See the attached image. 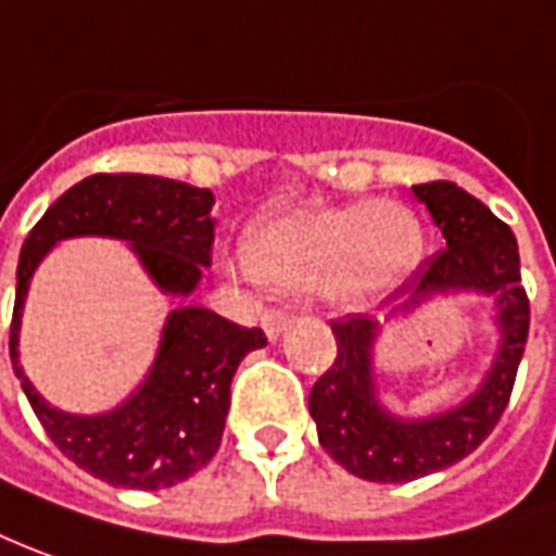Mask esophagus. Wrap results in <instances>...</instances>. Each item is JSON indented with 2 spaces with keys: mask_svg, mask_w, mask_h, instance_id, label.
I'll return each mask as SVG.
<instances>
[{
  "mask_svg": "<svg viewBox=\"0 0 556 556\" xmlns=\"http://www.w3.org/2000/svg\"><path fill=\"white\" fill-rule=\"evenodd\" d=\"M291 325L289 313H282V309H265V316H262V328L270 340H277L279 333L286 331Z\"/></svg>",
  "mask_w": 556,
  "mask_h": 556,
  "instance_id": "obj_1",
  "label": "esophagus"
}]
</instances>
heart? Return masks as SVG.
Returning a JSON list of instances; mask_svg holds the SVG:
<instances>
[{"label":"heart","mask_w":556,"mask_h":556,"mask_svg":"<svg viewBox=\"0 0 556 556\" xmlns=\"http://www.w3.org/2000/svg\"><path fill=\"white\" fill-rule=\"evenodd\" d=\"M421 255L425 228L409 207L358 201L255 223L247 250L235 252L228 267L291 289L316 286L333 304L358 306L403 286Z\"/></svg>","instance_id":"heart-1"}]
</instances>
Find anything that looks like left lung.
<instances>
[{
	"label": "left lung",
	"mask_w": 556,
	"mask_h": 556,
	"mask_svg": "<svg viewBox=\"0 0 556 556\" xmlns=\"http://www.w3.org/2000/svg\"><path fill=\"white\" fill-rule=\"evenodd\" d=\"M413 192L442 231L445 250L427 258L400 289L406 298L391 316H406L425 301L454 291L488 294L496 306L500 343L481 386L467 400L445 413L409 418L391 413L379 400L376 343L382 325L364 313L333 321L337 358L309 391V415L321 448L340 467L382 484L440 472L488 440L511 397L530 331V301L521 286V258L511 228L479 198L448 180L413 186Z\"/></svg>",
	"instance_id": "8db88e82"
}]
</instances>
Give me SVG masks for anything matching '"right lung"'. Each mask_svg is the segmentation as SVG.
<instances>
[{
    "instance_id": "obj_1",
    "label": "right lung",
    "mask_w": 556,
    "mask_h": 556,
    "mask_svg": "<svg viewBox=\"0 0 556 556\" xmlns=\"http://www.w3.org/2000/svg\"><path fill=\"white\" fill-rule=\"evenodd\" d=\"M213 192L153 174H92L38 219L17 262L11 364L53 445L89 476L114 488L159 491L186 481L223 442L231 379L240 361L267 345L258 328H240L213 309H170L153 367L119 406L99 415L62 413L21 367V321L33 274L60 240H126L143 274L168 298L186 301L211 267Z\"/></svg>"
}]
</instances>
